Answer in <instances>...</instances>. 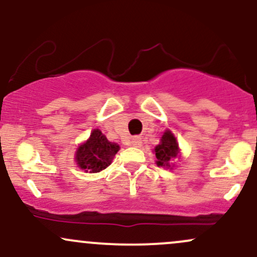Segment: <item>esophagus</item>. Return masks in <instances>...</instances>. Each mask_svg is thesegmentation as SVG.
Instances as JSON below:
<instances>
[{"label":"esophagus","mask_w":257,"mask_h":257,"mask_svg":"<svg viewBox=\"0 0 257 257\" xmlns=\"http://www.w3.org/2000/svg\"><path fill=\"white\" fill-rule=\"evenodd\" d=\"M132 146L134 147H140L141 145H143V141H141V138L139 137H134L132 139Z\"/></svg>","instance_id":"1"}]
</instances>
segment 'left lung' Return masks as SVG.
Instances as JSON below:
<instances>
[{
	"label": "left lung",
	"mask_w": 257,
	"mask_h": 257,
	"mask_svg": "<svg viewBox=\"0 0 257 257\" xmlns=\"http://www.w3.org/2000/svg\"><path fill=\"white\" fill-rule=\"evenodd\" d=\"M153 152L156 153V164L158 167L168 168L173 169L172 161L179 156V144L176 141V138L170 131H166L163 133L161 139V143L155 147Z\"/></svg>",
	"instance_id": "obj_1"
}]
</instances>
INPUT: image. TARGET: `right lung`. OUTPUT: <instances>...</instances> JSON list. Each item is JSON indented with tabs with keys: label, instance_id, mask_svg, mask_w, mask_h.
<instances>
[{
	"label": "right lung",
	"instance_id": "obj_1",
	"mask_svg": "<svg viewBox=\"0 0 257 257\" xmlns=\"http://www.w3.org/2000/svg\"><path fill=\"white\" fill-rule=\"evenodd\" d=\"M118 151L119 145L108 141L101 131L94 129L89 139L78 146L75 161L84 172L99 173L110 166Z\"/></svg>",
	"mask_w": 257,
	"mask_h": 257
}]
</instances>
